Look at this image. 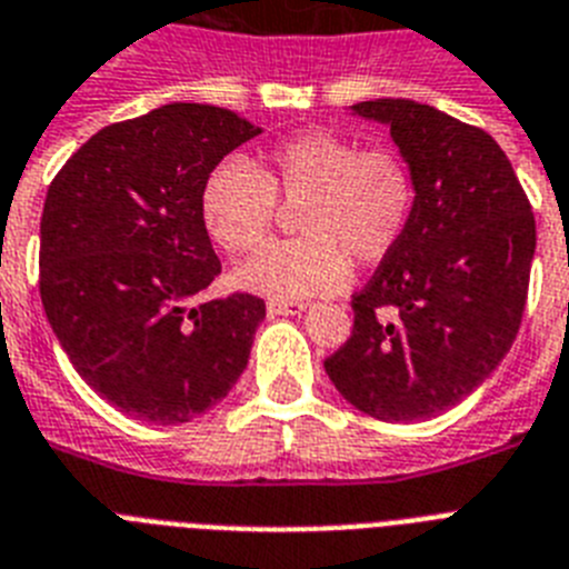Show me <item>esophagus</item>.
<instances>
[{
	"instance_id": "esophagus-1",
	"label": "esophagus",
	"mask_w": 569,
	"mask_h": 569,
	"mask_svg": "<svg viewBox=\"0 0 569 569\" xmlns=\"http://www.w3.org/2000/svg\"><path fill=\"white\" fill-rule=\"evenodd\" d=\"M266 309H269V316H300L303 309H307V303L303 300H269L266 303Z\"/></svg>"
}]
</instances>
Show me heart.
Returning a JSON list of instances; mask_svg holds the SVG:
<instances>
[{
    "mask_svg": "<svg viewBox=\"0 0 569 569\" xmlns=\"http://www.w3.org/2000/svg\"><path fill=\"white\" fill-rule=\"evenodd\" d=\"M277 204H298L300 237L262 244L233 280L271 300L312 298L339 292L350 260L373 266L397 251L415 219L418 180L397 151L312 128L274 142L257 166L224 157L198 192L204 230L228 253L253 251Z\"/></svg>",
    "mask_w": 569,
    "mask_h": 569,
    "instance_id": "obj_1",
    "label": "heart"
}]
</instances>
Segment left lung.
Listing matches in <instances>:
<instances>
[{"label":"left lung","mask_w":569,"mask_h":569,"mask_svg":"<svg viewBox=\"0 0 569 569\" xmlns=\"http://www.w3.org/2000/svg\"><path fill=\"white\" fill-rule=\"evenodd\" d=\"M357 113L391 128L418 180L409 233L353 295V332L325 359L359 412L427 420L477 389L520 330L535 216L491 133L409 99Z\"/></svg>","instance_id":"obj_1"}]
</instances>
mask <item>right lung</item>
Returning <instances> with one entry per match:
<instances>
[{"label": "right lung", "instance_id": "1", "mask_svg": "<svg viewBox=\"0 0 569 569\" xmlns=\"http://www.w3.org/2000/svg\"><path fill=\"white\" fill-rule=\"evenodd\" d=\"M260 128L174 101L101 128L49 183L40 298L81 380L119 412L187 423L233 389L266 300L192 303L221 274L198 192Z\"/></svg>", "mask_w": 569, "mask_h": 569}]
</instances>
